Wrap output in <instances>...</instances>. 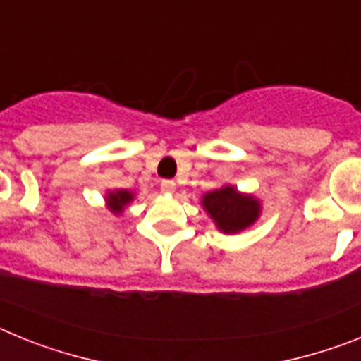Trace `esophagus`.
I'll list each match as a JSON object with an SVG mask.
<instances>
[{"instance_id": "obj_1", "label": "esophagus", "mask_w": 361, "mask_h": 361, "mask_svg": "<svg viewBox=\"0 0 361 361\" xmlns=\"http://www.w3.org/2000/svg\"><path fill=\"white\" fill-rule=\"evenodd\" d=\"M161 191L166 193V195H171L175 191V183L173 180H162L161 183Z\"/></svg>"}]
</instances>
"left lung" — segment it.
Wrapping results in <instances>:
<instances>
[{"instance_id": "8db88e82", "label": "left lung", "mask_w": 361, "mask_h": 361, "mask_svg": "<svg viewBox=\"0 0 361 361\" xmlns=\"http://www.w3.org/2000/svg\"><path fill=\"white\" fill-rule=\"evenodd\" d=\"M202 206L222 233H240L257 222L262 206L253 195L237 191L235 186H222L202 197Z\"/></svg>"}]
</instances>
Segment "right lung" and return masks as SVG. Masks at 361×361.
Here are the masks:
<instances>
[{
	"label": "right lung",
	"instance_id": "add662e5",
	"mask_svg": "<svg viewBox=\"0 0 361 361\" xmlns=\"http://www.w3.org/2000/svg\"><path fill=\"white\" fill-rule=\"evenodd\" d=\"M104 200H106V208L110 209L114 215H121V213L124 212V208L133 200V193L128 190L108 191V195Z\"/></svg>",
	"mask_w": 361,
	"mask_h": 361
}]
</instances>
